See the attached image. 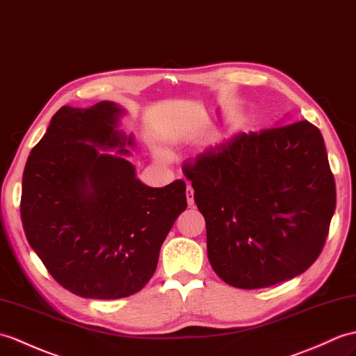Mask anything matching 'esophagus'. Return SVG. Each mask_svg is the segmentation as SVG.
<instances>
[{
    "label": "esophagus",
    "instance_id": "esophagus-1",
    "mask_svg": "<svg viewBox=\"0 0 356 356\" xmlns=\"http://www.w3.org/2000/svg\"><path fill=\"white\" fill-rule=\"evenodd\" d=\"M186 202H188V206H194V189L191 185L186 186Z\"/></svg>",
    "mask_w": 356,
    "mask_h": 356
}]
</instances>
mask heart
Segmentation results:
<instances>
[{
    "instance_id": "1",
    "label": "heart",
    "mask_w": 356,
    "mask_h": 356,
    "mask_svg": "<svg viewBox=\"0 0 356 356\" xmlns=\"http://www.w3.org/2000/svg\"><path fill=\"white\" fill-rule=\"evenodd\" d=\"M162 154H163V153H162Z\"/></svg>"
}]
</instances>
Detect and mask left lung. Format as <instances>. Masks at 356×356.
<instances>
[{"mask_svg": "<svg viewBox=\"0 0 356 356\" xmlns=\"http://www.w3.org/2000/svg\"><path fill=\"white\" fill-rule=\"evenodd\" d=\"M206 221L211 267L254 290L307 271L323 250L335 180L309 121L238 134L184 167Z\"/></svg>", "mask_w": 356, "mask_h": 356, "instance_id": "left-lung-1", "label": "left lung"}]
</instances>
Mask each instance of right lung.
Wrapping results in <instances>:
<instances>
[{"label": "right lung", "mask_w": 356, "mask_h": 356, "mask_svg": "<svg viewBox=\"0 0 356 356\" xmlns=\"http://www.w3.org/2000/svg\"><path fill=\"white\" fill-rule=\"evenodd\" d=\"M112 102L63 106L33 147L22 176L21 220L27 241L56 282L85 299H121L143 290L161 245L186 209L179 179L150 188L136 179L134 138L118 130Z\"/></svg>", "instance_id": "add662e5"}]
</instances>
